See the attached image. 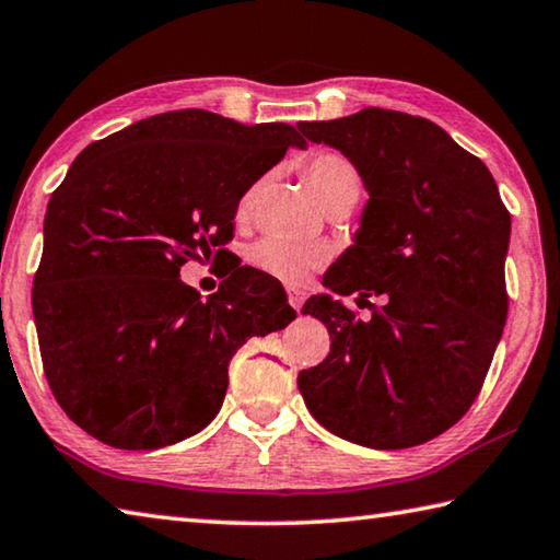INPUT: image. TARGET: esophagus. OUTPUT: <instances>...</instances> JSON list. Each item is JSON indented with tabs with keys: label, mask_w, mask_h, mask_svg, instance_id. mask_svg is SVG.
Returning <instances> with one entry per match:
<instances>
[{
	"label": "esophagus",
	"mask_w": 560,
	"mask_h": 560,
	"mask_svg": "<svg viewBox=\"0 0 560 560\" xmlns=\"http://www.w3.org/2000/svg\"><path fill=\"white\" fill-rule=\"evenodd\" d=\"M287 296H289V303L293 311H299L303 306V301H306V291L303 289H296V287H289L287 289Z\"/></svg>",
	"instance_id": "1"
}]
</instances>
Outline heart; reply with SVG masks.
<instances>
[{"instance_id":"obj_1","label":"heart","mask_w":560,"mask_h":560,"mask_svg":"<svg viewBox=\"0 0 560 560\" xmlns=\"http://www.w3.org/2000/svg\"><path fill=\"white\" fill-rule=\"evenodd\" d=\"M306 178L311 188L325 206L340 200V198H360L362 192V176L360 171L352 166L350 159L342 154H332V151H320L306 161ZM267 178H257L252 186L242 192L235 208L237 222H247L252 218L254 208H257V200L261 196V188ZM249 264L254 269H259L269 277L287 281V283H299L311 273V269L320 267L325 261V252L318 247H306L296 245V242L279 240V237H264L257 245L249 249Z\"/></svg>"}]
</instances>
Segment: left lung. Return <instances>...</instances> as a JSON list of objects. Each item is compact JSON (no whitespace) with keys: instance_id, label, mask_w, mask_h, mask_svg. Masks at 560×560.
<instances>
[{"instance_id":"8db88e82","label":"left lung","mask_w":560,"mask_h":560,"mask_svg":"<svg viewBox=\"0 0 560 560\" xmlns=\"http://www.w3.org/2000/svg\"><path fill=\"white\" fill-rule=\"evenodd\" d=\"M299 129L340 149L370 190L354 245L323 283L372 311L360 320L330 296L306 301L330 352L299 374L303 401L345 441L421 445L463 419L492 364L510 308V210L482 161L431 119L364 107Z\"/></svg>"}]
</instances>
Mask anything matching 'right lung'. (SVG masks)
Wrapping results in <instances>:
<instances>
[{
	"label": "right lung",
	"mask_w": 560,
	"mask_h": 560,
	"mask_svg": "<svg viewBox=\"0 0 560 560\" xmlns=\"http://www.w3.org/2000/svg\"><path fill=\"white\" fill-rule=\"evenodd\" d=\"M289 147L306 139L283 121L174 109L80 151L48 200L32 306L50 392L93 439L154 451L202 431L240 345L296 318L259 269L206 301L178 279L228 252L240 196Z\"/></svg>",
	"instance_id": "1"
}]
</instances>
